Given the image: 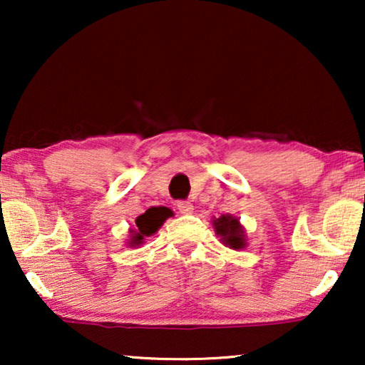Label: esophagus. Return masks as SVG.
Wrapping results in <instances>:
<instances>
[{"mask_svg": "<svg viewBox=\"0 0 365 365\" xmlns=\"http://www.w3.org/2000/svg\"><path fill=\"white\" fill-rule=\"evenodd\" d=\"M176 207H178V211L181 212V214H191L192 209H194L192 202H189V201H179L176 204Z\"/></svg>", "mask_w": 365, "mask_h": 365, "instance_id": "obj_1", "label": "esophagus"}]
</instances>
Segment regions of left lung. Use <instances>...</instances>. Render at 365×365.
<instances>
[{
    "label": "left lung",
    "instance_id": "8db88e82",
    "mask_svg": "<svg viewBox=\"0 0 365 365\" xmlns=\"http://www.w3.org/2000/svg\"><path fill=\"white\" fill-rule=\"evenodd\" d=\"M212 226L217 236L221 237L222 244H226L227 247L236 249V251L237 249L246 247V234H244V229L241 222L237 221V217L222 214L221 217H214Z\"/></svg>",
    "mask_w": 365,
    "mask_h": 365
}]
</instances>
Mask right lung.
Segmentation results:
<instances>
[{"mask_svg": "<svg viewBox=\"0 0 365 365\" xmlns=\"http://www.w3.org/2000/svg\"><path fill=\"white\" fill-rule=\"evenodd\" d=\"M169 216H173V211L168 207H149L146 212L136 217V227L131 229L129 236V246L136 247L144 242V239L153 236L159 227L163 226L164 221Z\"/></svg>", "mask_w": 365, "mask_h": 365, "instance_id": "right-lung-1", "label": "right lung"}]
</instances>
